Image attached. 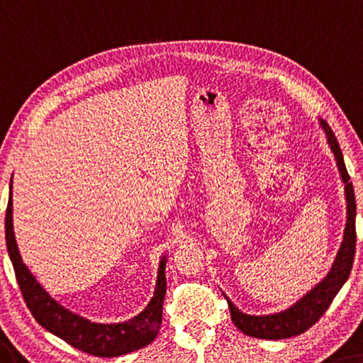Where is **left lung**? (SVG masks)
I'll return each instance as SVG.
<instances>
[{"label":"left lung","instance_id":"left-lung-1","mask_svg":"<svg viewBox=\"0 0 363 363\" xmlns=\"http://www.w3.org/2000/svg\"><path fill=\"white\" fill-rule=\"evenodd\" d=\"M321 128H323L328 143H330L331 152L335 153L339 174L342 177L344 186H346V202H347V223L346 231H344V240L339 249L336 260L333 263L331 272L326 274L321 283L316 284L312 291L307 292L301 301L294 306L273 315H247L234 306L228 298L229 312H231L233 323L239 328L247 336L260 337V339H286L292 336L302 335L308 328H312L316 321L321 318L328 307L331 306L333 298L336 297L339 289L346 283L350 269H352L354 255H355V195L354 187L347 174L346 164H344L342 152L339 148L337 139L333 134L326 121L320 119Z\"/></svg>","mask_w":363,"mask_h":363}]
</instances>
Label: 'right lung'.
<instances>
[{
  "label": "right lung",
  "instance_id": "obj_1",
  "mask_svg": "<svg viewBox=\"0 0 363 363\" xmlns=\"http://www.w3.org/2000/svg\"><path fill=\"white\" fill-rule=\"evenodd\" d=\"M13 189V187H9ZM6 245H8L9 258L13 262L16 279L19 283L22 297L30 310L33 318L40 325L47 328L62 341L71 344L82 352H87L96 357H118L129 354L132 350L142 349L150 344L158 335L163 318V301L166 294V258L160 262L157 287L153 297L143 312L124 323H91L84 316L69 312L60 306L55 298H51L47 291L38 284L26 263L22 262L19 249H17L14 228H13V192L9 191V202L6 208Z\"/></svg>",
  "mask_w": 363,
  "mask_h": 363
}]
</instances>
